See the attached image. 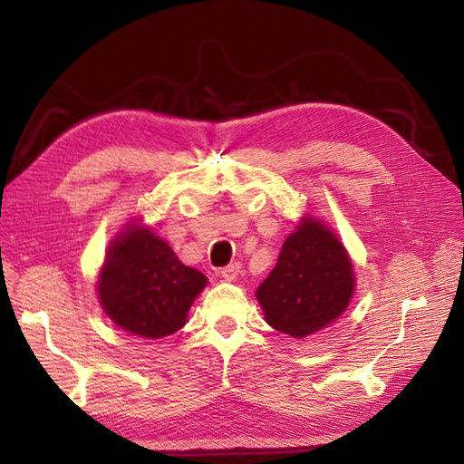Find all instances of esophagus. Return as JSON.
Instances as JSON below:
<instances>
[{"instance_id": "1", "label": "esophagus", "mask_w": 464, "mask_h": 464, "mask_svg": "<svg viewBox=\"0 0 464 464\" xmlns=\"http://www.w3.org/2000/svg\"><path fill=\"white\" fill-rule=\"evenodd\" d=\"M240 263L237 261H234V263H230V265H227V266H222V269L218 271L220 273V276L222 278H227V280H234L237 275H240Z\"/></svg>"}]
</instances>
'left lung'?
I'll return each mask as SVG.
<instances>
[{"mask_svg":"<svg viewBox=\"0 0 464 464\" xmlns=\"http://www.w3.org/2000/svg\"><path fill=\"white\" fill-rule=\"evenodd\" d=\"M353 292V263L343 244L325 224L304 217L257 288V300L273 329L304 339L343 315Z\"/></svg>","mask_w":464,"mask_h":464,"instance_id":"8db88e82","label":"left lung"}]
</instances>
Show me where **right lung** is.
I'll return each instance as SVG.
<instances>
[{
  "mask_svg": "<svg viewBox=\"0 0 464 464\" xmlns=\"http://www.w3.org/2000/svg\"><path fill=\"white\" fill-rule=\"evenodd\" d=\"M111 244L98 280V298L110 319L143 339H162L184 327L207 285L205 275L179 263L149 228H130Z\"/></svg>",
  "mask_w": 464,
  "mask_h": 464,
  "instance_id": "add662e5",
  "label": "right lung"
}]
</instances>
